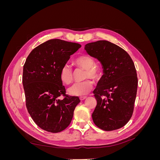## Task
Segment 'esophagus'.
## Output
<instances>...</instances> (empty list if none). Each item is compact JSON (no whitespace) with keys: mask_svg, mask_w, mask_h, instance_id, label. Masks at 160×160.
<instances>
[{"mask_svg":"<svg viewBox=\"0 0 160 160\" xmlns=\"http://www.w3.org/2000/svg\"><path fill=\"white\" fill-rule=\"evenodd\" d=\"M86 98H87V97H85V96H84V97H80V98H79V99H80L81 101H83V100H85Z\"/></svg>","mask_w":160,"mask_h":160,"instance_id":"34e87169","label":"esophagus"}]
</instances>
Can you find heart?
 <instances>
[{
	"instance_id": "1",
	"label": "heart",
	"mask_w": 160,
	"mask_h": 160,
	"mask_svg": "<svg viewBox=\"0 0 160 160\" xmlns=\"http://www.w3.org/2000/svg\"><path fill=\"white\" fill-rule=\"evenodd\" d=\"M75 64L80 68L85 69L84 79H92L97 80L101 75L100 69L95 65V62L93 57L83 55L77 57ZM60 78L65 84H69L73 79V71L69 65L65 64L61 69ZM93 88V83L91 80H85L79 83H75L68 88V93L72 96H83L88 95Z\"/></svg>"
}]
</instances>
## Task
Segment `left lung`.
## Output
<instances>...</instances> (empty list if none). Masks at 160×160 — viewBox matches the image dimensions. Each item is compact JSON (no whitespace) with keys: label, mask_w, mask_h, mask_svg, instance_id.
Listing matches in <instances>:
<instances>
[{"label":"left lung","mask_w":160,"mask_h":160,"mask_svg":"<svg viewBox=\"0 0 160 160\" xmlns=\"http://www.w3.org/2000/svg\"><path fill=\"white\" fill-rule=\"evenodd\" d=\"M85 50L102 65L103 75L93 91L94 123L105 131L123 127L133 114L138 77L133 62L122 48L108 41L88 43Z\"/></svg>","instance_id":"8db88e82"}]
</instances>
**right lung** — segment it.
<instances>
[{"mask_svg":"<svg viewBox=\"0 0 160 160\" xmlns=\"http://www.w3.org/2000/svg\"><path fill=\"white\" fill-rule=\"evenodd\" d=\"M81 47L78 43L51 39L35 48L24 65L22 84L28 112L47 132L58 133L68 127L80 102L78 97L66 95L60 72ZM61 95L64 99H58Z\"/></svg>","mask_w":160,"mask_h":160,"instance_id":"right-lung-1","label":"right lung"}]
</instances>
